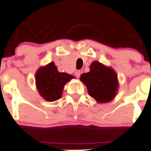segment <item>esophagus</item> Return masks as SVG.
<instances>
[{
  "instance_id": "1",
  "label": "esophagus",
  "mask_w": 151,
  "mask_h": 151,
  "mask_svg": "<svg viewBox=\"0 0 151 151\" xmlns=\"http://www.w3.org/2000/svg\"><path fill=\"white\" fill-rule=\"evenodd\" d=\"M80 75H81V71H75V76L77 77H80Z\"/></svg>"
}]
</instances>
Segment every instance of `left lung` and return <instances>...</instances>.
<instances>
[{
  "mask_svg": "<svg viewBox=\"0 0 151 151\" xmlns=\"http://www.w3.org/2000/svg\"><path fill=\"white\" fill-rule=\"evenodd\" d=\"M80 80L87 87L88 94L99 103L112 100L117 92V75L114 70L98 61L90 65V71L80 76Z\"/></svg>",
  "mask_w": 151,
  "mask_h": 151,
  "instance_id": "1",
  "label": "left lung"
}]
</instances>
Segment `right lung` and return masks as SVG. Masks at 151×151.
Here are the masks:
<instances>
[{"label":"right lung","mask_w":151,"mask_h":151,"mask_svg":"<svg viewBox=\"0 0 151 151\" xmlns=\"http://www.w3.org/2000/svg\"><path fill=\"white\" fill-rule=\"evenodd\" d=\"M74 78L72 75L59 72L54 62L41 67L35 74V81L40 96L49 102L60 99L64 86Z\"/></svg>","instance_id":"right-lung-1"}]
</instances>
